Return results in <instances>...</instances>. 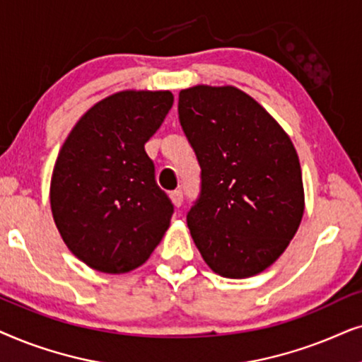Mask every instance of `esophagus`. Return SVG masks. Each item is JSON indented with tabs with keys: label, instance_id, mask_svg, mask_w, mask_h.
<instances>
[{
	"label": "esophagus",
	"instance_id": "obj_1",
	"mask_svg": "<svg viewBox=\"0 0 362 362\" xmlns=\"http://www.w3.org/2000/svg\"><path fill=\"white\" fill-rule=\"evenodd\" d=\"M170 200H172V204L177 206H180L182 205V202H184V194H182V190H175V192H172L170 194Z\"/></svg>",
	"mask_w": 362,
	"mask_h": 362
}]
</instances>
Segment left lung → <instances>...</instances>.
I'll use <instances>...</instances> for the list:
<instances>
[{"label":"left lung","mask_w":362,"mask_h":362,"mask_svg":"<svg viewBox=\"0 0 362 362\" xmlns=\"http://www.w3.org/2000/svg\"><path fill=\"white\" fill-rule=\"evenodd\" d=\"M178 119L202 168L200 195L187 214L197 248L220 276L262 273L285 252L305 211L291 139L233 86L180 90Z\"/></svg>","instance_id":"left-lung-1"}]
</instances>
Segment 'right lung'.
<instances>
[{"label": "right lung", "mask_w": 362, "mask_h": 362, "mask_svg": "<svg viewBox=\"0 0 362 362\" xmlns=\"http://www.w3.org/2000/svg\"><path fill=\"white\" fill-rule=\"evenodd\" d=\"M173 104L170 90H122L77 120L51 178L52 218L67 248L103 273L144 264L173 205L156 182L146 142Z\"/></svg>", "instance_id": "1"}]
</instances>
